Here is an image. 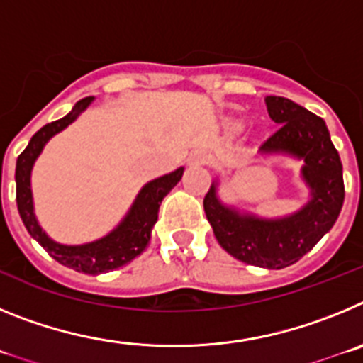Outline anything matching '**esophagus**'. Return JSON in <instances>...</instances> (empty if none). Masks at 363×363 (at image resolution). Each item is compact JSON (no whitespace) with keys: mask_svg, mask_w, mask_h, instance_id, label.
<instances>
[{"mask_svg":"<svg viewBox=\"0 0 363 363\" xmlns=\"http://www.w3.org/2000/svg\"><path fill=\"white\" fill-rule=\"evenodd\" d=\"M207 162H209V154L205 152V150H201V149L192 150L191 156H189V165H192V167L205 165Z\"/></svg>","mask_w":363,"mask_h":363,"instance_id":"esophagus-1","label":"esophagus"}]
</instances>
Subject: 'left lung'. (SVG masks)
I'll return each mask as SVG.
<instances>
[{
    "instance_id": "left-lung-1",
    "label": "left lung",
    "mask_w": 363,
    "mask_h": 363,
    "mask_svg": "<svg viewBox=\"0 0 363 363\" xmlns=\"http://www.w3.org/2000/svg\"><path fill=\"white\" fill-rule=\"evenodd\" d=\"M265 105L280 127L259 152L303 160L301 178L311 200L289 216L259 218L223 203L218 198L216 179L205 194L203 209L218 243L230 256L256 267L284 269L306 256L335 225L344 205V174L322 118L281 96H267Z\"/></svg>"
}]
</instances>
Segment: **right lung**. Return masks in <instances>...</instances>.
Returning a JSON list of instances; mask_svg holds the SVG:
<instances>
[{
  "label": "right lung",
  "mask_w": 363,
  "mask_h": 363,
  "mask_svg": "<svg viewBox=\"0 0 363 363\" xmlns=\"http://www.w3.org/2000/svg\"><path fill=\"white\" fill-rule=\"evenodd\" d=\"M92 99H94L92 96L79 99L67 116L41 127L30 138L27 149L19 154L18 162H16V201H18L19 216L23 220L28 234L56 262L74 269V271L85 272V274L114 271V269L123 267L125 264H129L136 256L142 255L149 245L150 230L158 220L162 200L184 176V167H179L171 174H165L143 185L142 191L138 192L134 203L130 205L129 213L125 214L123 220L120 221V225L104 238L91 243H83V245H63V243H57L52 238H49V234L41 229L36 214H34L30 189L32 167L43 150L45 143L49 142L54 134L62 133L65 127L76 121V118L92 104Z\"/></svg>",
  "instance_id": "1"
}]
</instances>
